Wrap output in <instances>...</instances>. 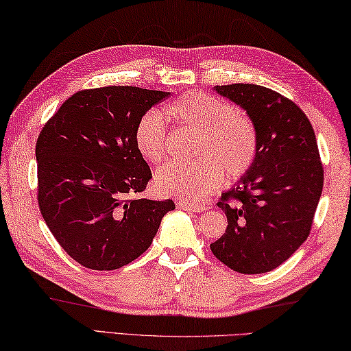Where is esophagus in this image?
Segmentation results:
<instances>
[{"instance_id": "34e87169", "label": "esophagus", "mask_w": 351, "mask_h": 351, "mask_svg": "<svg viewBox=\"0 0 351 351\" xmlns=\"http://www.w3.org/2000/svg\"><path fill=\"white\" fill-rule=\"evenodd\" d=\"M176 205L180 206L183 210H188V211H196V213H202L206 208H208V205L205 204H197V202H188V200H176Z\"/></svg>"}]
</instances>
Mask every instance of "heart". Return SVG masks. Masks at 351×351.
<instances>
[{"label": "heart", "mask_w": 351, "mask_h": 351, "mask_svg": "<svg viewBox=\"0 0 351 351\" xmlns=\"http://www.w3.org/2000/svg\"><path fill=\"white\" fill-rule=\"evenodd\" d=\"M165 117L177 129L194 132L189 163L169 162L155 174V188L165 196L194 202L213 191L222 180L238 179L254 165L260 136L247 114L228 102L204 91L191 90L165 108ZM136 151L157 165L166 154L165 123L157 112H147L134 134Z\"/></svg>", "instance_id": "b5f03b06"}]
</instances>
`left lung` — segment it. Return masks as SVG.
Wrapping results in <instances>:
<instances>
[{"label": "left lung", "mask_w": 351, "mask_h": 351, "mask_svg": "<svg viewBox=\"0 0 351 351\" xmlns=\"http://www.w3.org/2000/svg\"><path fill=\"white\" fill-rule=\"evenodd\" d=\"M215 90L255 123L260 149L252 168L217 206L227 230L210 244L221 263L239 274H264L305 243L324 188V166L313 125L302 108L255 84Z\"/></svg>", "instance_id": "8db88e82"}]
</instances>
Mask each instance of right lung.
<instances>
[{
    "label": "right lung",
    "mask_w": 351,
    "mask_h": 351,
    "mask_svg": "<svg viewBox=\"0 0 351 351\" xmlns=\"http://www.w3.org/2000/svg\"><path fill=\"white\" fill-rule=\"evenodd\" d=\"M169 91L101 87L74 93L36 145L38 206L57 243L93 271H113L149 249L171 199H141L152 179L136 151L140 118Z\"/></svg>",
    "instance_id": "1"
}]
</instances>
